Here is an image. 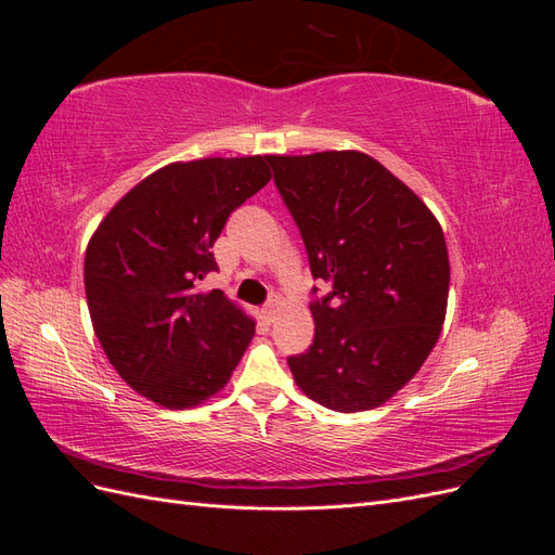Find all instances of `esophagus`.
Listing matches in <instances>:
<instances>
[{
    "mask_svg": "<svg viewBox=\"0 0 555 555\" xmlns=\"http://www.w3.org/2000/svg\"><path fill=\"white\" fill-rule=\"evenodd\" d=\"M275 312H278V300H271V304H266L261 308V319L266 324H271V322H275Z\"/></svg>",
    "mask_w": 555,
    "mask_h": 555,
    "instance_id": "1",
    "label": "esophagus"
}]
</instances>
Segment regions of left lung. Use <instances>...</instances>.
<instances>
[{"label": "left lung", "instance_id": "8db88e82", "mask_svg": "<svg viewBox=\"0 0 555 555\" xmlns=\"http://www.w3.org/2000/svg\"><path fill=\"white\" fill-rule=\"evenodd\" d=\"M268 162L312 278L326 284L310 304V349L287 359L292 375L328 410H373L418 373L440 338L449 296L442 227L405 182L359 150Z\"/></svg>", "mask_w": 555, "mask_h": 555}]
</instances>
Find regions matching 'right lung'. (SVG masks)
Masks as SVG:
<instances>
[{"label": "right lung", "instance_id": "1", "mask_svg": "<svg viewBox=\"0 0 555 555\" xmlns=\"http://www.w3.org/2000/svg\"><path fill=\"white\" fill-rule=\"evenodd\" d=\"M271 180L268 155L173 162L129 190L86 249L92 326L133 391L188 410L229 382L255 319L194 284L217 261L210 247L229 215Z\"/></svg>", "mask_w": 555, "mask_h": 555}]
</instances>
